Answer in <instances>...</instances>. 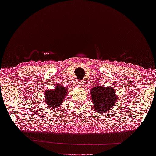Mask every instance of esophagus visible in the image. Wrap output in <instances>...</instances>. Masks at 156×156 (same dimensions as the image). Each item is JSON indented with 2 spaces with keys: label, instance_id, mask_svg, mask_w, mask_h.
<instances>
[{
  "label": "esophagus",
  "instance_id": "34e87169",
  "mask_svg": "<svg viewBox=\"0 0 156 156\" xmlns=\"http://www.w3.org/2000/svg\"><path fill=\"white\" fill-rule=\"evenodd\" d=\"M78 85H79V86H80V87H81V86H83V81H78Z\"/></svg>",
  "mask_w": 156,
  "mask_h": 156
}]
</instances>
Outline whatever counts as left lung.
Returning a JSON list of instances; mask_svg holds the SVG:
<instances>
[{"label": "left lung", "instance_id": "8db88e82", "mask_svg": "<svg viewBox=\"0 0 156 156\" xmlns=\"http://www.w3.org/2000/svg\"><path fill=\"white\" fill-rule=\"evenodd\" d=\"M92 102L98 114H105L109 111L118 100L114 89L112 86H94L90 90Z\"/></svg>", "mask_w": 156, "mask_h": 156}]
</instances>
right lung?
<instances>
[{
  "mask_svg": "<svg viewBox=\"0 0 156 156\" xmlns=\"http://www.w3.org/2000/svg\"><path fill=\"white\" fill-rule=\"evenodd\" d=\"M67 94V87L57 84L55 89H48L44 93V100L50 109H59Z\"/></svg>",
  "mask_w": 156,
  "mask_h": 156,
  "instance_id": "obj_1",
  "label": "right lung"
}]
</instances>
